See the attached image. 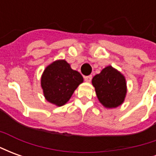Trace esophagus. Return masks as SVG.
Here are the masks:
<instances>
[{"instance_id": "1", "label": "esophagus", "mask_w": 156, "mask_h": 156, "mask_svg": "<svg viewBox=\"0 0 156 156\" xmlns=\"http://www.w3.org/2000/svg\"><path fill=\"white\" fill-rule=\"evenodd\" d=\"M84 80L87 82V83H89V82H91V80H92V76H91V75L84 77Z\"/></svg>"}]
</instances>
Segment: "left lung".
Listing matches in <instances>:
<instances>
[{"label": "left lung", "instance_id": "8db88e82", "mask_svg": "<svg viewBox=\"0 0 156 156\" xmlns=\"http://www.w3.org/2000/svg\"><path fill=\"white\" fill-rule=\"evenodd\" d=\"M92 83L98 100L105 108H116L123 104L127 93L126 80L120 72L108 66L96 74Z\"/></svg>", "mask_w": 156, "mask_h": 156}]
</instances>
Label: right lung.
<instances>
[{"mask_svg":"<svg viewBox=\"0 0 156 156\" xmlns=\"http://www.w3.org/2000/svg\"><path fill=\"white\" fill-rule=\"evenodd\" d=\"M83 82L82 75L73 70L67 62L57 60L45 68L41 75V86L47 101L62 106Z\"/></svg>","mask_w":156,"mask_h":156,"instance_id":"right-lung-1","label":"right lung"}]
</instances>
